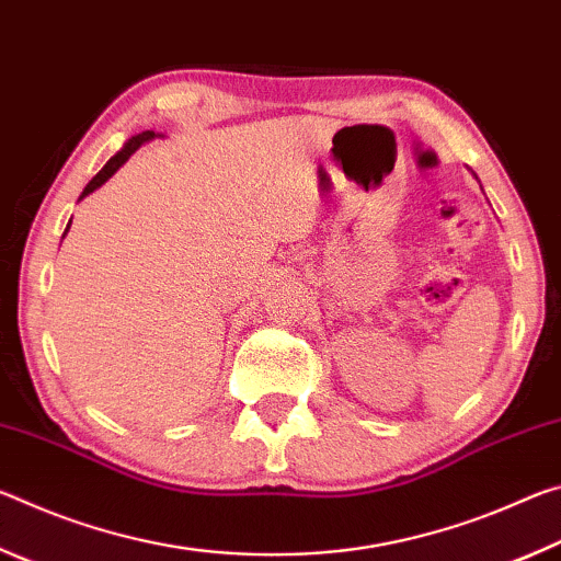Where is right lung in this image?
Here are the masks:
<instances>
[{"instance_id": "1", "label": "right lung", "mask_w": 561, "mask_h": 561, "mask_svg": "<svg viewBox=\"0 0 561 561\" xmlns=\"http://www.w3.org/2000/svg\"><path fill=\"white\" fill-rule=\"evenodd\" d=\"M150 138H156V133H153V130H144V133H138V136H133V138L128 140V144L123 146V148L118 150V153L113 156V158L108 160V163L99 170L96 175H93L91 183H89L87 187H83L81 197H87L89 193H93V190H96V187H101L103 183H106V180H108L113 173H116V170H118L123 163H126V160H128L133 153H136V150H138L140 146H144L146 140H150ZM69 225H71V222H69ZM66 232H69V227H66ZM66 232H64V234H66Z\"/></svg>"}]
</instances>
